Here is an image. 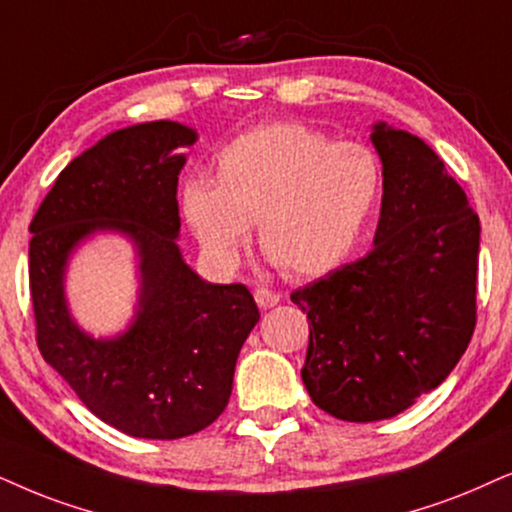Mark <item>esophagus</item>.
<instances>
[{
	"label": "esophagus",
	"mask_w": 512,
	"mask_h": 512,
	"mask_svg": "<svg viewBox=\"0 0 512 512\" xmlns=\"http://www.w3.org/2000/svg\"><path fill=\"white\" fill-rule=\"evenodd\" d=\"M255 302L260 304L262 309H271V307H276L278 302H281V295H278L276 290L257 288V290H255Z\"/></svg>",
	"instance_id": "esophagus-1"
}]
</instances>
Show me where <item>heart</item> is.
<instances>
[{"instance_id": "b5f03b06", "label": "heart", "mask_w": 512, "mask_h": 512, "mask_svg": "<svg viewBox=\"0 0 512 512\" xmlns=\"http://www.w3.org/2000/svg\"><path fill=\"white\" fill-rule=\"evenodd\" d=\"M383 196L378 155L300 122H274L229 141L215 179L181 186V215L212 260L236 264L252 222L269 260L316 278L352 255Z\"/></svg>"}]
</instances>
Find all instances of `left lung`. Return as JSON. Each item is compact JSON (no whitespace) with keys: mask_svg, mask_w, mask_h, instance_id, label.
<instances>
[{"mask_svg":"<svg viewBox=\"0 0 512 512\" xmlns=\"http://www.w3.org/2000/svg\"><path fill=\"white\" fill-rule=\"evenodd\" d=\"M383 205L373 250L290 295L309 319L302 383L349 423L385 420L442 385L477 321L480 217L439 155L373 125Z\"/></svg>","mask_w":512,"mask_h":512,"instance_id":"8db88e82","label":"left lung"}]
</instances>
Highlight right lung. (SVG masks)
Wrapping results in <instances>:
<instances>
[{
  "instance_id": "1",
  "label": "right lung",
  "mask_w": 512,
  "mask_h": 512,
  "mask_svg": "<svg viewBox=\"0 0 512 512\" xmlns=\"http://www.w3.org/2000/svg\"><path fill=\"white\" fill-rule=\"evenodd\" d=\"M198 134L158 120L108 134L58 174L30 222V295L37 347L96 418L129 437L179 439L215 423L236 359L260 321L243 283L203 281L181 257L177 181ZM96 230L138 248V314L118 339L96 341L67 312V257Z\"/></svg>"
}]
</instances>
